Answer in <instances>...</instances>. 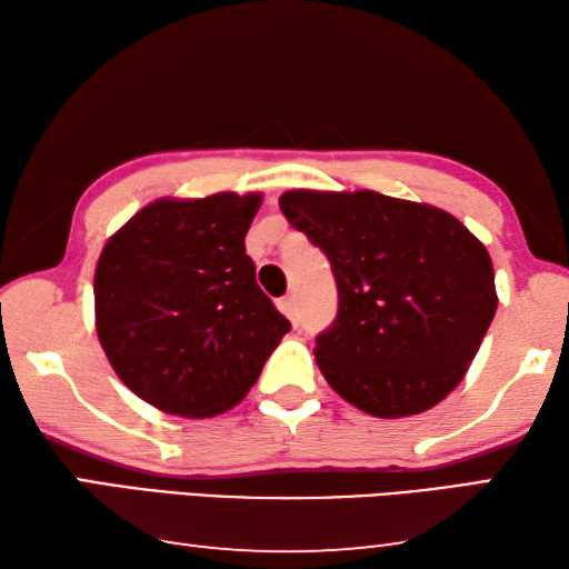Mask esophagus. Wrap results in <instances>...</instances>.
Here are the masks:
<instances>
[{"instance_id":"esophagus-1","label":"esophagus","mask_w":569,"mask_h":569,"mask_svg":"<svg viewBox=\"0 0 569 569\" xmlns=\"http://www.w3.org/2000/svg\"><path fill=\"white\" fill-rule=\"evenodd\" d=\"M278 308H281V313H286L296 323V320H298V298L296 296L281 298V301H278Z\"/></svg>"}]
</instances>
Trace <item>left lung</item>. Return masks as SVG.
<instances>
[{
    "label": "left lung",
    "instance_id": "left-lung-1",
    "mask_svg": "<svg viewBox=\"0 0 569 569\" xmlns=\"http://www.w3.org/2000/svg\"><path fill=\"white\" fill-rule=\"evenodd\" d=\"M288 223L326 253L336 320L316 363L376 418L418 416L448 396L492 323V261L446 211L376 191H286Z\"/></svg>",
    "mask_w": 569,
    "mask_h": 569
}]
</instances>
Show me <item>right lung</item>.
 I'll return each mask as SVG.
<instances>
[{"instance_id": "add662e5", "label": "right lung", "mask_w": 569, "mask_h": 569, "mask_svg": "<svg viewBox=\"0 0 569 569\" xmlns=\"http://www.w3.org/2000/svg\"><path fill=\"white\" fill-rule=\"evenodd\" d=\"M258 206V193L153 201L99 256L101 348L123 386L163 412L233 408L291 330L246 253Z\"/></svg>"}]
</instances>
